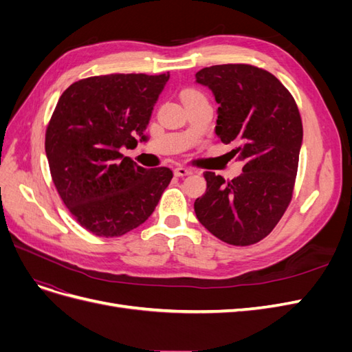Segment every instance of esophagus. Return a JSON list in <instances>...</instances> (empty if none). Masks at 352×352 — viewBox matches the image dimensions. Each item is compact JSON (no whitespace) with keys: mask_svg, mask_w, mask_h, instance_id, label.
I'll return each mask as SVG.
<instances>
[{"mask_svg":"<svg viewBox=\"0 0 352 352\" xmlns=\"http://www.w3.org/2000/svg\"><path fill=\"white\" fill-rule=\"evenodd\" d=\"M175 175H176V176H180V177H184V176H188V175H192V170L188 168V167L179 166V167L175 168Z\"/></svg>","mask_w":352,"mask_h":352,"instance_id":"obj_1","label":"esophagus"}]
</instances>
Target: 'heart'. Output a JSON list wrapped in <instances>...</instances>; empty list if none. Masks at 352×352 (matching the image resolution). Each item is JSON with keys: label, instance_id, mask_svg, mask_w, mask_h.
<instances>
[{"label": "heart", "instance_id": "heart-1", "mask_svg": "<svg viewBox=\"0 0 352 352\" xmlns=\"http://www.w3.org/2000/svg\"><path fill=\"white\" fill-rule=\"evenodd\" d=\"M184 100H190V98H195L198 97V95H202L199 91H195V89H186L184 91Z\"/></svg>", "mask_w": 352, "mask_h": 352}]
</instances>
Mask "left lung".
Returning <instances> with one entry per match:
<instances>
[{"instance_id": "8db88e82", "label": "left lung", "mask_w": 352, "mask_h": 352, "mask_svg": "<svg viewBox=\"0 0 352 352\" xmlns=\"http://www.w3.org/2000/svg\"><path fill=\"white\" fill-rule=\"evenodd\" d=\"M195 82L219 104L216 133L233 144L242 173L225 180L206 172L207 190L195 199V214L212 235L230 245L261 241L282 219L292 198L302 145L295 100L267 70L250 65L201 69Z\"/></svg>"}]
</instances>
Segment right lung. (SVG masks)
Wrapping results in <instances>:
<instances>
[{
    "label": "right lung",
    "instance_id": "add662e5",
    "mask_svg": "<svg viewBox=\"0 0 352 352\" xmlns=\"http://www.w3.org/2000/svg\"><path fill=\"white\" fill-rule=\"evenodd\" d=\"M170 74H105L72 83L45 133L52 182L79 225L120 236L153 214L173 172L145 168L120 148L144 133Z\"/></svg>",
    "mask_w": 352,
    "mask_h": 352
}]
</instances>
